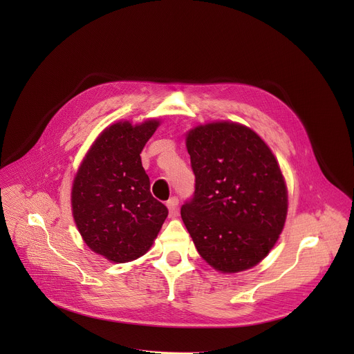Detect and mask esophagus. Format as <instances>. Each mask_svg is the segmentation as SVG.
Wrapping results in <instances>:
<instances>
[{"mask_svg": "<svg viewBox=\"0 0 354 354\" xmlns=\"http://www.w3.org/2000/svg\"><path fill=\"white\" fill-rule=\"evenodd\" d=\"M167 207L169 210V214L172 217H176L179 213V200L176 196H172L168 201H167Z\"/></svg>", "mask_w": 354, "mask_h": 354, "instance_id": "1", "label": "esophagus"}]
</instances>
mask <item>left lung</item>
I'll list each match as a JSON object with an SVG mask.
<instances>
[{
    "label": "left lung",
    "instance_id": "8db88e82",
    "mask_svg": "<svg viewBox=\"0 0 354 354\" xmlns=\"http://www.w3.org/2000/svg\"><path fill=\"white\" fill-rule=\"evenodd\" d=\"M194 193L182 220L209 265L224 273L259 263L286 221L287 189L270 148L250 129L228 122L186 137Z\"/></svg>",
    "mask_w": 354,
    "mask_h": 354
}]
</instances>
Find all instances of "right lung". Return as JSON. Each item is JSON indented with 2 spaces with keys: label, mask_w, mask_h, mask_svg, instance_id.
I'll use <instances>...</instances> for the list:
<instances>
[{
  "label": "right lung",
  "mask_w": 354,
  "mask_h": 354,
  "mask_svg": "<svg viewBox=\"0 0 354 354\" xmlns=\"http://www.w3.org/2000/svg\"><path fill=\"white\" fill-rule=\"evenodd\" d=\"M119 122L91 147L74 179L73 216L85 243L115 263L134 261L153 245L168 209L149 192L141 151L158 127Z\"/></svg>",
  "instance_id": "1"
}]
</instances>
